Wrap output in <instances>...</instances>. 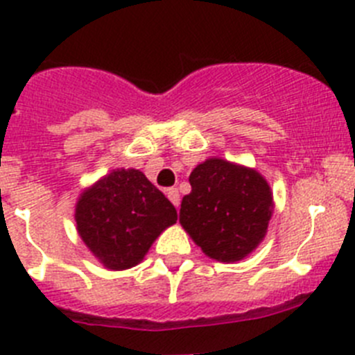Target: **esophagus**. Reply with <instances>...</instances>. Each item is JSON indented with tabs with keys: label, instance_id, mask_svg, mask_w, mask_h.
<instances>
[{
	"label": "esophagus",
	"instance_id": "esophagus-1",
	"mask_svg": "<svg viewBox=\"0 0 355 355\" xmlns=\"http://www.w3.org/2000/svg\"><path fill=\"white\" fill-rule=\"evenodd\" d=\"M166 196H168V199H170V201L173 202L175 208H178V206H180V194H178V189H175V187L168 189Z\"/></svg>",
	"mask_w": 355,
	"mask_h": 355
}]
</instances>
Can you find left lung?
<instances>
[{
	"label": "left lung",
	"instance_id": "8db88e82",
	"mask_svg": "<svg viewBox=\"0 0 355 355\" xmlns=\"http://www.w3.org/2000/svg\"><path fill=\"white\" fill-rule=\"evenodd\" d=\"M180 223L206 257L239 261L263 241L274 211L270 185L254 168L208 157L192 170Z\"/></svg>",
	"mask_w": 355,
	"mask_h": 355
}]
</instances>
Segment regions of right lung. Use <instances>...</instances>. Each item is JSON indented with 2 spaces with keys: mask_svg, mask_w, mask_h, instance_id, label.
<instances>
[{
  "mask_svg": "<svg viewBox=\"0 0 355 355\" xmlns=\"http://www.w3.org/2000/svg\"><path fill=\"white\" fill-rule=\"evenodd\" d=\"M76 230L109 270H126L144 260L177 209L135 168H116L86 187L76 202Z\"/></svg>",
  "mask_w": 355,
  "mask_h": 355,
  "instance_id": "1",
  "label": "right lung"
}]
</instances>
